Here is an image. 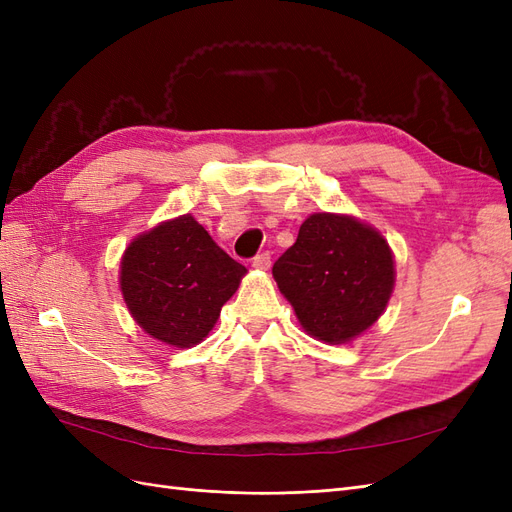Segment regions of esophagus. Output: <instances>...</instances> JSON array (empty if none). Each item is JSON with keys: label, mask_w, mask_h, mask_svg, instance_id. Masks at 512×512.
I'll return each instance as SVG.
<instances>
[{"label": "esophagus", "mask_w": 512, "mask_h": 512, "mask_svg": "<svg viewBox=\"0 0 512 512\" xmlns=\"http://www.w3.org/2000/svg\"><path fill=\"white\" fill-rule=\"evenodd\" d=\"M252 265H254L256 269H262V271H267V269L271 267V254H269V252H262V254H256V256L252 258Z\"/></svg>", "instance_id": "obj_1"}]
</instances>
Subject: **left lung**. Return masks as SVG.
<instances>
[{
    "instance_id": "left-lung-1",
    "label": "left lung",
    "mask_w": 512,
    "mask_h": 512,
    "mask_svg": "<svg viewBox=\"0 0 512 512\" xmlns=\"http://www.w3.org/2000/svg\"><path fill=\"white\" fill-rule=\"evenodd\" d=\"M273 277L303 329L320 342L344 344L384 312L393 292V254L374 228L348 215L314 213Z\"/></svg>"
}]
</instances>
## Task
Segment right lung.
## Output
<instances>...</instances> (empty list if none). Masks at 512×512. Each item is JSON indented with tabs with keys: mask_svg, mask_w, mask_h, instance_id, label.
<instances>
[{
	"mask_svg": "<svg viewBox=\"0 0 512 512\" xmlns=\"http://www.w3.org/2000/svg\"><path fill=\"white\" fill-rule=\"evenodd\" d=\"M245 267L215 245L192 215L164 222L134 239L121 260V292L130 314L160 342H203Z\"/></svg>",
	"mask_w": 512,
	"mask_h": 512,
	"instance_id": "obj_1",
	"label": "right lung"
}]
</instances>
